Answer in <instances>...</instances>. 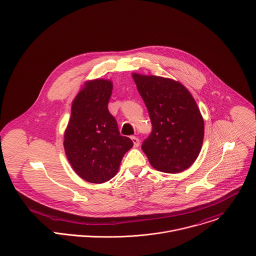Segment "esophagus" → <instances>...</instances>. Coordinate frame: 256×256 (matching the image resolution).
Instances as JSON below:
<instances>
[{
  "mask_svg": "<svg viewBox=\"0 0 256 256\" xmlns=\"http://www.w3.org/2000/svg\"><path fill=\"white\" fill-rule=\"evenodd\" d=\"M131 140H132V142H133V144H134V147H138V146L140 145V141H139V139H138L137 137L132 136V137H131Z\"/></svg>",
  "mask_w": 256,
  "mask_h": 256,
  "instance_id": "1",
  "label": "esophagus"
}]
</instances>
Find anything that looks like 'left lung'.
<instances>
[{"instance_id": "1", "label": "left lung", "mask_w": 256, "mask_h": 256, "mask_svg": "<svg viewBox=\"0 0 256 256\" xmlns=\"http://www.w3.org/2000/svg\"><path fill=\"white\" fill-rule=\"evenodd\" d=\"M152 124L142 150L158 171L179 173L197 159L204 138V121L191 93L179 82L132 73Z\"/></svg>"}]
</instances>
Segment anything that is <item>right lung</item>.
I'll return each mask as SVG.
<instances>
[{"instance_id":"add662e5","label":"right lung","mask_w":256,"mask_h":256,"mask_svg":"<svg viewBox=\"0 0 256 256\" xmlns=\"http://www.w3.org/2000/svg\"><path fill=\"white\" fill-rule=\"evenodd\" d=\"M111 80L86 81L72 102L64 133V149L73 170L90 183H104L118 172L124 154L133 146L121 136L108 110Z\"/></svg>"}]
</instances>
